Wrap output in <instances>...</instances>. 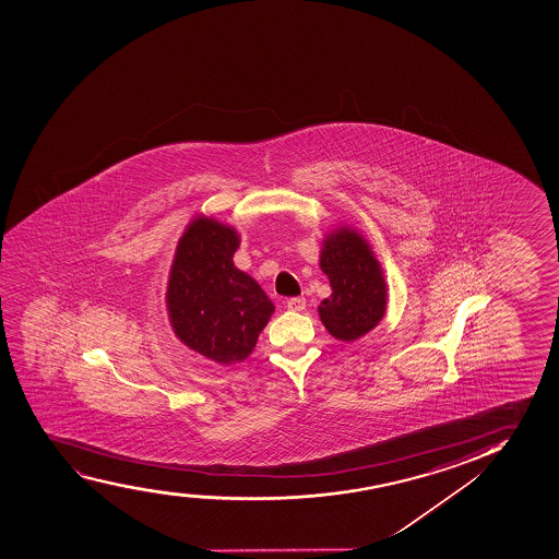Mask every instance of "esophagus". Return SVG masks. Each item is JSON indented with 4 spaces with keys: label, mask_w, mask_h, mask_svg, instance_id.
I'll use <instances>...</instances> for the list:
<instances>
[{
    "label": "esophagus",
    "mask_w": 559,
    "mask_h": 559,
    "mask_svg": "<svg viewBox=\"0 0 559 559\" xmlns=\"http://www.w3.org/2000/svg\"><path fill=\"white\" fill-rule=\"evenodd\" d=\"M286 307L289 310L301 312L305 309V297H289L288 301H286Z\"/></svg>",
    "instance_id": "34e87169"
}]
</instances>
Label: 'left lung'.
Wrapping results in <instances>:
<instances>
[{
    "label": "left lung",
    "instance_id": "8db88e82",
    "mask_svg": "<svg viewBox=\"0 0 559 559\" xmlns=\"http://www.w3.org/2000/svg\"><path fill=\"white\" fill-rule=\"evenodd\" d=\"M320 267L333 292L318 312L333 337L356 341L379 324L386 310V283L369 245L356 231L338 229L328 237Z\"/></svg>",
    "mask_w": 559,
    "mask_h": 559
}]
</instances>
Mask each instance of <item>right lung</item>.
Wrapping results in <instances>:
<instances>
[{
  "label": "right lung",
  "instance_id": "1",
  "mask_svg": "<svg viewBox=\"0 0 559 559\" xmlns=\"http://www.w3.org/2000/svg\"><path fill=\"white\" fill-rule=\"evenodd\" d=\"M237 247L235 229L211 218L192 222L177 247L167 286L177 337L228 366L254 350L275 310L260 284L235 267Z\"/></svg>",
  "mask_w": 559,
  "mask_h": 559
}]
</instances>
